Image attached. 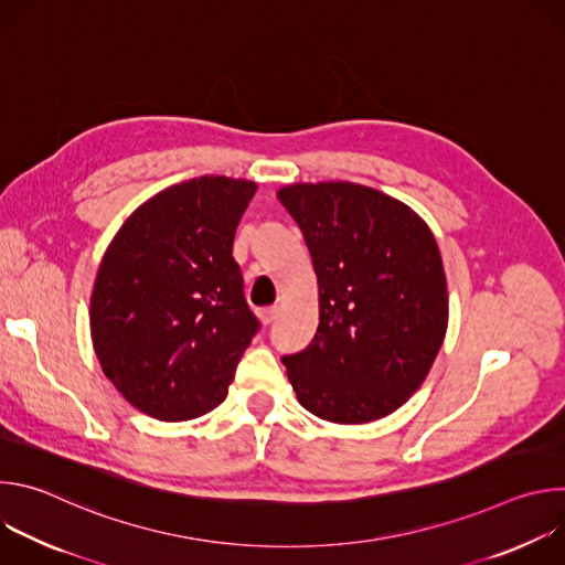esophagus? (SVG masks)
<instances>
[{
    "label": "esophagus",
    "instance_id": "obj_1",
    "mask_svg": "<svg viewBox=\"0 0 565 565\" xmlns=\"http://www.w3.org/2000/svg\"><path fill=\"white\" fill-rule=\"evenodd\" d=\"M277 315H279V308H277V306H268V308H262V310H259V319H262V324H264V327L273 324V321L277 319Z\"/></svg>",
    "mask_w": 565,
    "mask_h": 565
}]
</instances>
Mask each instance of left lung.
I'll return each mask as SVG.
<instances>
[{"mask_svg": "<svg viewBox=\"0 0 565 565\" xmlns=\"http://www.w3.org/2000/svg\"><path fill=\"white\" fill-rule=\"evenodd\" d=\"M277 199L319 286L317 333L284 358L299 405L338 425L380 420L420 388L447 333L434 232L409 205L349 181L295 183Z\"/></svg>", "mask_w": 565, "mask_h": 565, "instance_id": "obj_1", "label": "left lung"}]
</instances>
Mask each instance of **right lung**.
<instances>
[{
	"mask_svg": "<svg viewBox=\"0 0 565 565\" xmlns=\"http://www.w3.org/2000/svg\"><path fill=\"white\" fill-rule=\"evenodd\" d=\"M257 183L199 177L153 194L111 238L92 292V340L111 384L166 423L218 407L259 321L232 257Z\"/></svg>",
	"mask_w": 565,
	"mask_h": 565,
	"instance_id": "add662e5",
	"label": "right lung"
}]
</instances>
